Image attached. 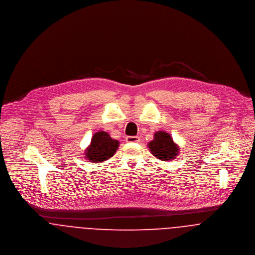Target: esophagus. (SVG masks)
<instances>
[{
    "label": "esophagus",
    "instance_id": "obj_1",
    "mask_svg": "<svg viewBox=\"0 0 255 255\" xmlns=\"http://www.w3.org/2000/svg\"><path fill=\"white\" fill-rule=\"evenodd\" d=\"M140 141V138L138 136H128L126 137L127 142H138Z\"/></svg>",
    "mask_w": 255,
    "mask_h": 255
}]
</instances>
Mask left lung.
<instances>
[{"instance_id": "8db88e82", "label": "left lung", "mask_w": 255, "mask_h": 255, "mask_svg": "<svg viewBox=\"0 0 255 255\" xmlns=\"http://www.w3.org/2000/svg\"><path fill=\"white\" fill-rule=\"evenodd\" d=\"M147 146L153 156L160 160L169 161L179 154V146L173 141L170 134L164 131L154 133L153 140L147 143Z\"/></svg>"}]
</instances>
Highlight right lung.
Segmentation results:
<instances>
[{"label":"right lung","mask_w":255,"mask_h":255,"mask_svg":"<svg viewBox=\"0 0 255 255\" xmlns=\"http://www.w3.org/2000/svg\"><path fill=\"white\" fill-rule=\"evenodd\" d=\"M119 146V141L111 138L109 133L100 131L94 134L91 143L86 149V158L98 163L114 156Z\"/></svg>","instance_id":"right-lung-1"}]
</instances>
